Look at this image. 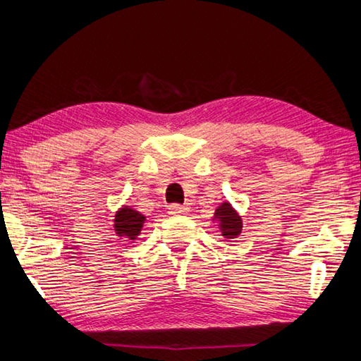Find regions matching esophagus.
Wrapping results in <instances>:
<instances>
[{
	"mask_svg": "<svg viewBox=\"0 0 361 361\" xmlns=\"http://www.w3.org/2000/svg\"><path fill=\"white\" fill-rule=\"evenodd\" d=\"M188 212V208L185 205H180V203H173V205L169 207V213L170 214H185Z\"/></svg>",
	"mask_w": 361,
	"mask_h": 361,
	"instance_id": "34e87169",
	"label": "esophagus"
}]
</instances>
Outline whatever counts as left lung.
Returning a JSON list of instances; mask_svg holds the SVG:
<instances>
[{"label": "left lung", "instance_id": "8db88e82", "mask_svg": "<svg viewBox=\"0 0 361 361\" xmlns=\"http://www.w3.org/2000/svg\"><path fill=\"white\" fill-rule=\"evenodd\" d=\"M214 219H218L222 237L226 238L238 237L241 232V227H243V222H241L238 213L235 212L228 202H224L218 209H216Z\"/></svg>", "mask_w": 361, "mask_h": 361}]
</instances>
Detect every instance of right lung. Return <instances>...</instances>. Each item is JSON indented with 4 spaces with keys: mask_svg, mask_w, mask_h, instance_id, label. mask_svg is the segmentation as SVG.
<instances>
[{
    "mask_svg": "<svg viewBox=\"0 0 361 361\" xmlns=\"http://www.w3.org/2000/svg\"><path fill=\"white\" fill-rule=\"evenodd\" d=\"M143 222H145V216L135 212V209L123 207L115 214V232L120 237L135 240L142 231Z\"/></svg>",
    "mask_w": 361,
    "mask_h": 361,
    "instance_id": "obj_1",
    "label": "right lung"
}]
</instances>
